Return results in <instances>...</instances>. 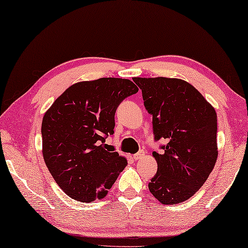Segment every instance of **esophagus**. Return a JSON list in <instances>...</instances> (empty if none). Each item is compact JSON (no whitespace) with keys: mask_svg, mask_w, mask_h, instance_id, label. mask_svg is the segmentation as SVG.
Returning a JSON list of instances; mask_svg holds the SVG:
<instances>
[{"mask_svg":"<svg viewBox=\"0 0 248 248\" xmlns=\"http://www.w3.org/2000/svg\"><path fill=\"white\" fill-rule=\"evenodd\" d=\"M144 156H145V153L143 151H140L137 154H135V155H133V158L135 160H139V159H141V158H144Z\"/></svg>","mask_w":248,"mask_h":248,"instance_id":"esophagus-1","label":"esophagus"}]
</instances>
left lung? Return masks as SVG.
Instances as JSON below:
<instances>
[{
  "instance_id": "left-lung-1",
  "label": "left lung",
  "mask_w": 248,
  "mask_h": 248,
  "mask_svg": "<svg viewBox=\"0 0 248 248\" xmlns=\"http://www.w3.org/2000/svg\"><path fill=\"white\" fill-rule=\"evenodd\" d=\"M153 115L155 139L164 153H153L157 173L149 191L162 204L191 198L212 172L217 158V117L214 108L192 84L177 78H134Z\"/></svg>"
}]
</instances>
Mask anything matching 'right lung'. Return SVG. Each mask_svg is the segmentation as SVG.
Instances as JSON below:
<instances>
[{
    "label": "right lung",
    "mask_w": 248,
    "mask_h": 248,
    "mask_svg": "<svg viewBox=\"0 0 248 248\" xmlns=\"http://www.w3.org/2000/svg\"><path fill=\"white\" fill-rule=\"evenodd\" d=\"M139 91L128 79L81 81L57 97L43 117V157L63 192L80 202L103 199L127 166L107 151L114 115L125 97Z\"/></svg>",
    "instance_id": "1"
}]
</instances>
